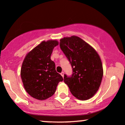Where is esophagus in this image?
I'll return each instance as SVG.
<instances>
[{"label": "esophagus", "instance_id": "esophagus-1", "mask_svg": "<svg viewBox=\"0 0 125 125\" xmlns=\"http://www.w3.org/2000/svg\"><path fill=\"white\" fill-rule=\"evenodd\" d=\"M61 74L62 76L63 77V76H64V72H61Z\"/></svg>", "mask_w": 125, "mask_h": 125}]
</instances>
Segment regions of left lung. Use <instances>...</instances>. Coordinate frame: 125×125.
<instances>
[{
  "label": "left lung",
  "instance_id": "8db88e82",
  "mask_svg": "<svg viewBox=\"0 0 125 125\" xmlns=\"http://www.w3.org/2000/svg\"><path fill=\"white\" fill-rule=\"evenodd\" d=\"M60 48L72 67L71 76L64 74V82L79 100L92 97L99 89L103 71L101 60L91 46L77 36L60 40Z\"/></svg>",
  "mask_w": 125,
  "mask_h": 125
}]
</instances>
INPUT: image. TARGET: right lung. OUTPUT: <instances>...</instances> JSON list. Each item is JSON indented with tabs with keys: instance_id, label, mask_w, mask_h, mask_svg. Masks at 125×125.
I'll list each match as a JSON object with an SVG mask.
<instances>
[{
	"instance_id": "1",
	"label": "right lung",
	"mask_w": 125,
	"mask_h": 125,
	"mask_svg": "<svg viewBox=\"0 0 125 125\" xmlns=\"http://www.w3.org/2000/svg\"><path fill=\"white\" fill-rule=\"evenodd\" d=\"M57 41H43L26 56L21 75L26 91L31 97L44 100L55 93L63 77L56 71L55 63L51 59Z\"/></svg>"
}]
</instances>
